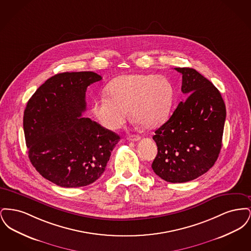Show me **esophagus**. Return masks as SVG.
Instances as JSON below:
<instances>
[{
  "instance_id": "obj_1",
  "label": "esophagus",
  "mask_w": 251,
  "mask_h": 251,
  "mask_svg": "<svg viewBox=\"0 0 251 251\" xmlns=\"http://www.w3.org/2000/svg\"><path fill=\"white\" fill-rule=\"evenodd\" d=\"M128 140L129 141H132V142H136V141H138L139 140V136H137V135H130L129 137H128Z\"/></svg>"
}]
</instances>
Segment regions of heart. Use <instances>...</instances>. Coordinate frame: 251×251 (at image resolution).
<instances>
[{
	"mask_svg": "<svg viewBox=\"0 0 251 251\" xmlns=\"http://www.w3.org/2000/svg\"><path fill=\"white\" fill-rule=\"evenodd\" d=\"M107 96L92 103V111L108 130H117L131 115L145 128L153 129L166 120L172 103L173 88L164 76L125 74L105 86Z\"/></svg>",
	"mask_w": 251,
	"mask_h": 251,
	"instance_id": "1",
	"label": "heart"
}]
</instances>
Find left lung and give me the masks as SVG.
I'll return each mask as SVG.
<instances>
[{
	"label": "left lung",
	"instance_id": "1",
	"mask_svg": "<svg viewBox=\"0 0 251 251\" xmlns=\"http://www.w3.org/2000/svg\"><path fill=\"white\" fill-rule=\"evenodd\" d=\"M182 75L181 91L187 96L153 135L158 149L151 165L161 179L186 182L215 165L221 146L226 106L220 92L191 68H175Z\"/></svg>",
	"mask_w": 251,
	"mask_h": 251
}]
</instances>
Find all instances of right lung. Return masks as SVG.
I'll list each match as a JSON object with an SVG mask.
<instances>
[{"label":"right lung","mask_w":251,"mask_h":251,"mask_svg":"<svg viewBox=\"0 0 251 251\" xmlns=\"http://www.w3.org/2000/svg\"><path fill=\"white\" fill-rule=\"evenodd\" d=\"M100 80L92 72L56 74L37 88L24 110L28 157L42 177L61 187L99 179L120 141L114 131L82 117L87 86Z\"/></svg>","instance_id":"right-lung-1"}]
</instances>
